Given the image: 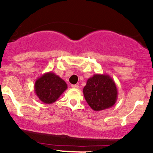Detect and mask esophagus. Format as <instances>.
I'll use <instances>...</instances> for the list:
<instances>
[{"instance_id":"34e87169","label":"esophagus","mask_w":153,"mask_h":153,"mask_svg":"<svg viewBox=\"0 0 153 153\" xmlns=\"http://www.w3.org/2000/svg\"><path fill=\"white\" fill-rule=\"evenodd\" d=\"M72 87L74 88V89H78V88H79V86H78V84H72Z\"/></svg>"}]
</instances>
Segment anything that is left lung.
I'll return each mask as SVG.
<instances>
[{
    "label": "left lung",
    "mask_w": 153,
    "mask_h": 153,
    "mask_svg": "<svg viewBox=\"0 0 153 153\" xmlns=\"http://www.w3.org/2000/svg\"><path fill=\"white\" fill-rule=\"evenodd\" d=\"M83 92L87 104L95 111L112 107L118 98V89L115 81L105 74H95L89 78Z\"/></svg>",
    "instance_id": "left-lung-1"
}]
</instances>
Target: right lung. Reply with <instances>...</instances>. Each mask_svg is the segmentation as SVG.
I'll use <instances>...</instances> for the list:
<instances>
[{
    "label": "right lung",
    "instance_id": "add662e5",
    "mask_svg": "<svg viewBox=\"0 0 153 153\" xmlns=\"http://www.w3.org/2000/svg\"><path fill=\"white\" fill-rule=\"evenodd\" d=\"M67 89L65 81L52 72L44 73L38 78L34 86L38 98L47 104L55 102Z\"/></svg>",
    "mask_w": 153,
    "mask_h": 153
}]
</instances>
